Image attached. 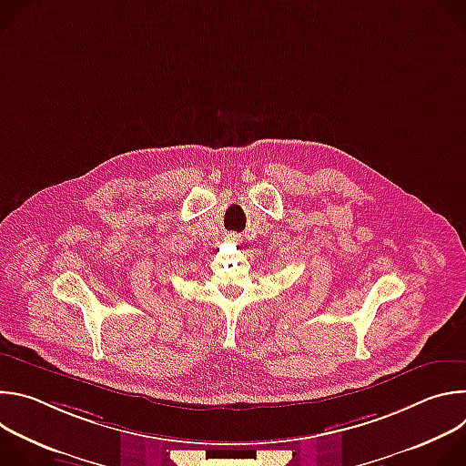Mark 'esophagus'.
<instances>
[{
  "label": "esophagus",
  "mask_w": 466,
  "mask_h": 466,
  "mask_svg": "<svg viewBox=\"0 0 466 466\" xmlns=\"http://www.w3.org/2000/svg\"><path fill=\"white\" fill-rule=\"evenodd\" d=\"M227 241H228V243H239V236L230 232V234H227Z\"/></svg>",
  "instance_id": "obj_1"
}]
</instances>
